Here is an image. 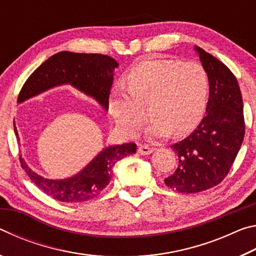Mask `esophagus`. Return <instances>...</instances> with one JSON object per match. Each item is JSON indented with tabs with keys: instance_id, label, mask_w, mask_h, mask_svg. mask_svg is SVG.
<instances>
[{
	"instance_id": "1",
	"label": "esophagus",
	"mask_w": 256,
	"mask_h": 256,
	"mask_svg": "<svg viewBox=\"0 0 256 256\" xmlns=\"http://www.w3.org/2000/svg\"><path fill=\"white\" fill-rule=\"evenodd\" d=\"M154 150H156L154 148H152V146H149L148 144H141L140 146H138V152L140 154H144V156H146V154H152Z\"/></svg>"
}]
</instances>
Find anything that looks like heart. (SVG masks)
<instances>
[{
  "label": "heart",
  "instance_id": "b5f03b06",
  "mask_svg": "<svg viewBox=\"0 0 256 256\" xmlns=\"http://www.w3.org/2000/svg\"><path fill=\"white\" fill-rule=\"evenodd\" d=\"M128 90L118 86L112 94L110 114L125 136H138L146 118L142 106L152 116L146 128L151 138L170 131L183 134L200 122L206 110L209 79L198 62L144 60L125 76Z\"/></svg>",
  "mask_w": 256,
  "mask_h": 256
}]
</instances>
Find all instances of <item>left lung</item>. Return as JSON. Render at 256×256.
<instances>
[{
  "instance_id": "8db88e82",
  "label": "left lung",
  "mask_w": 256,
  "mask_h": 256,
  "mask_svg": "<svg viewBox=\"0 0 256 256\" xmlns=\"http://www.w3.org/2000/svg\"><path fill=\"white\" fill-rule=\"evenodd\" d=\"M209 79L206 114L188 138L170 146L178 166L164 178L180 193H198L222 183L230 170L245 136L242 98L232 72L196 46Z\"/></svg>"
}]
</instances>
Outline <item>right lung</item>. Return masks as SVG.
Returning a JSON list of instances; mask_svg holds the SVG:
<instances>
[{
  "label": "right lung",
  "mask_w": 256,
  "mask_h": 256,
  "mask_svg": "<svg viewBox=\"0 0 256 256\" xmlns=\"http://www.w3.org/2000/svg\"><path fill=\"white\" fill-rule=\"evenodd\" d=\"M118 66V63L107 55L60 52L32 73L21 88L18 102L54 86L71 84L108 110V99L114 80L112 76ZM14 133L19 140L16 126ZM136 144L133 142L107 146L80 172L66 180L44 178L28 167L21 156L20 162L29 178L47 196L60 202L79 203L97 198L110 184L115 164L136 154Z\"/></svg>",
  "instance_id": "right-lung-1"
}]
</instances>
